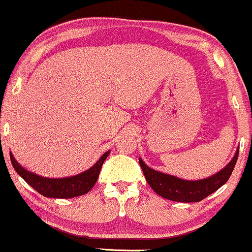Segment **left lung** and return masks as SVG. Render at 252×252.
Masks as SVG:
<instances>
[{"instance_id":"obj_1","label":"left lung","mask_w":252,"mask_h":252,"mask_svg":"<svg viewBox=\"0 0 252 252\" xmlns=\"http://www.w3.org/2000/svg\"><path fill=\"white\" fill-rule=\"evenodd\" d=\"M238 152L239 148L227 165L217 174L202 180H183L174 175L154 170L141 158H139V164L150 187L164 199L176 202H199L227 182L237 163Z\"/></svg>"}]
</instances>
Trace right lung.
I'll list each match as a JSON object with an SVG mask.
<instances>
[{"mask_svg":"<svg viewBox=\"0 0 252 252\" xmlns=\"http://www.w3.org/2000/svg\"><path fill=\"white\" fill-rule=\"evenodd\" d=\"M109 152L111 151L104 152L102 156L98 158L97 162L88 170L75 175V176L61 177V179H49V177H44L34 174V172L28 171L21 164H19V162H16L12 152H10V160H12L13 168L15 169V171L38 193L46 197L71 199V197L87 194L94 187L98 175H100L102 164L108 157Z\"/></svg>","mask_w":252,"mask_h":252,"instance_id":"1","label":"right lung"}]
</instances>
